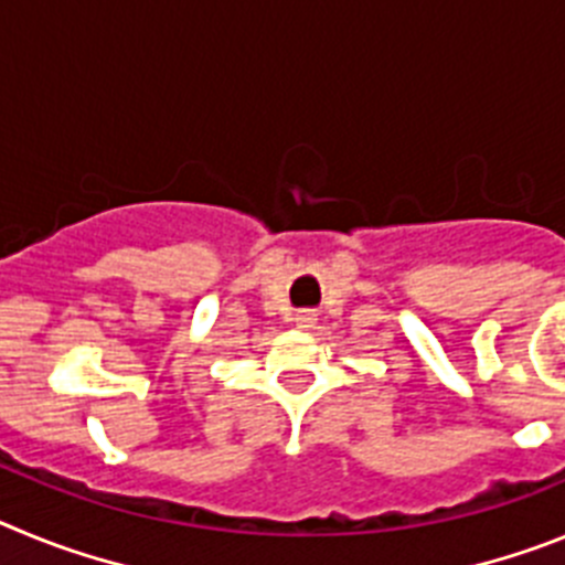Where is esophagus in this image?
<instances>
[{
  "label": "esophagus",
  "instance_id": "obj_1",
  "mask_svg": "<svg viewBox=\"0 0 565 565\" xmlns=\"http://www.w3.org/2000/svg\"><path fill=\"white\" fill-rule=\"evenodd\" d=\"M297 322H299V326H302V328H308V326H311V322H313V317H311V313H308V311H299V313H297Z\"/></svg>",
  "mask_w": 565,
  "mask_h": 565
}]
</instances>
